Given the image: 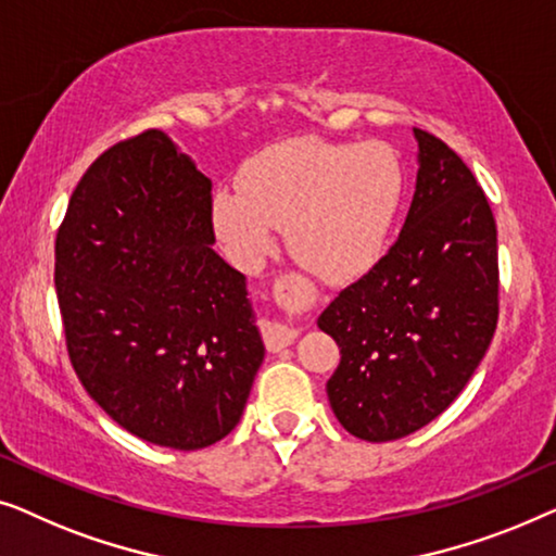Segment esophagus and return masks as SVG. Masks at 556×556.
Returning a JSON list of instances; mask_svg holds the SVG:
<instances>
[{"instance_id": "esophagus-1", "label": "esophagus", "mask_w": 556, "mask_h": 556, "mask_svg": "<svg viewBox=\"0 0 556 556\" xmlns=\"http://www.w3.org/2000/svg\"><path fill=\"white\" fill-rule=\"evenodd\" d=\"M277 294H279V300L300 304V302H304V296H307V289L302 287V281L296 277H285L277 285ZM294 340H296V330H292V327L279 325V323L264 325V342H267L269 353H279V350L292 345Z\"/></svg>"}]
</instances>
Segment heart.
<instances>
[{"instance_id": "obj_1", "label": "heart", "mask_w": 556, "mask_h": 556, "mask_svg": "<svg viewBox=\"0 0 556 556\" xmlns=\"http://www.w3.org/2000/svg\"><path fill=\"white\" fill-rule=\"evenodd\" d=\"M239 186L211 201L216 237L233 260L256 264L287 229L302 267L327 281H350L386 252L403 174L395 153L372 140L345 146L294 138L254 155Z\"/></svg>"}]
</instances>
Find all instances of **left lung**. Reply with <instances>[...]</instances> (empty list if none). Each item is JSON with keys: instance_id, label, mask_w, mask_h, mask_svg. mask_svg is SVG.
<instances>
[{"instance_id": "left-lung-1", "label": "left lung", "mask_w": 556, "mask_h": 556, "mask_svg": "<svg viewBox=\"0 0 556 556\" xmlns=\"http://www.w3.org/2000/svg\"><path fill=\"white\" fill-rule=\"evenodd\" d=\"M418 140L416 191L390 252L334 296L317 325L340 348L332 413L370 443L416 433L456 401L498 319L496 222L443 140Z\"/></svg>"}]
</instances>
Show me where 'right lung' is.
I'll return each mask as SVG.
<instances>
[{"label":"right lung","mask_w":556,"mask_h":556,"mask_svg":"<svg viewBox=\"0 0 556 556\" xmlns=\"http://www.w3.org/2000/svg\"><path fill=\"white\" fill-rule=\"evenodd\" d=\"M214 244L211 181L163 130L85 170L54 241L77 378L115 424L163 448L229 435L264 359L247 277Z\"/></svg>","instance_id":"obj_1"}]
</instances>
